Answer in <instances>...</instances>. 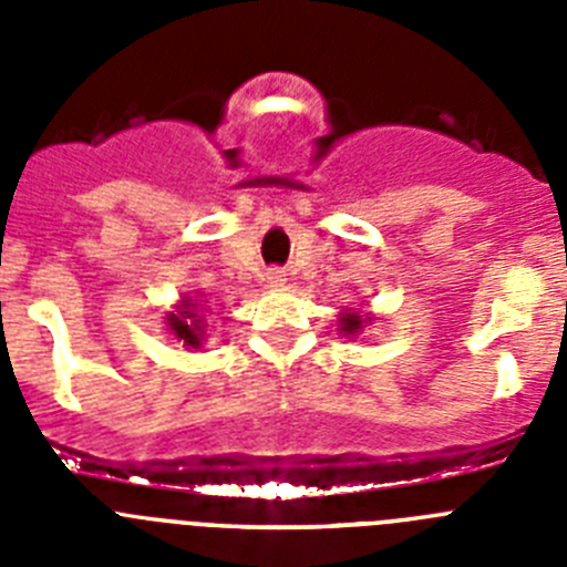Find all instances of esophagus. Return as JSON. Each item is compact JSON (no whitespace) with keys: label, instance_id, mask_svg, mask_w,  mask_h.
<instances>
[{"label":"esophagus","instance_id":"obj_1","mask_svg":"<svg viewBox=\"0 0 567 567\" xmlns=\"http://www.w3.org/2000/svg\"><path fill=\"white\" fill-rule=\"evenodd\" d=\"M287 280V272L284 269H267V284L269 287H280Z\"/></svg>","mask_w":567,"mask_h":567}]
</instances>
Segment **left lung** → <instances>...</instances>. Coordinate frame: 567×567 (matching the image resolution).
Returning a JSON list of instances; mask_svg holds the SVG:
<instances>
[{
    "instance_id": "1",
    "label": "left lung",
    "mask_w": 567,
    "mask_h": 567,
    "mask_svg": "<svg viewBox=\"0 0 567 567\" xmlns=\"http://www.w3.org/2000/svg\"><path fill=\"white\" fill-rule=\"evenodd\" d=\"M360 323H363V318H360V315H346V318L340 320L343 332H354V329H360Z\"/></svg>"
}]
</instances>
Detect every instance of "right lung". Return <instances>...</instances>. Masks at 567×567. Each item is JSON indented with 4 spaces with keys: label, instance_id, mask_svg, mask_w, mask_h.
I'll list each match as a JSON object with an SVG mask.
<instances>
[{
    "label": "right lung",
    "instance_id": "right-lung-1",
    "mask_svg": "<svg viewBox=\"0 0 567 567\" xmlns=\"http://www.w3.org/2000/svg\"><path fill=\"white\" fill-rule=\"evenodd\" d=\"M187 317H193L194 320L187 321ZM169 323H173L175 334H178V338H182L184 343L198 346V338H195V329H202V327H198V320H195L193 312H184V315H178V318H175V315H169Z\"/></svg>",
    "mask_w": 567,
    "mask_h": 567
}]
</instances>
